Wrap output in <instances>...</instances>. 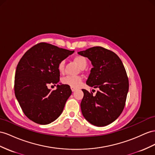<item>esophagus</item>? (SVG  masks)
Instances as JSON below:
<instances>
[{
	"mask_svg": "<svg viewBox=\"0 0 155 155\" xmlns=\"http://www.w3.org/2000/svg\"><path fill=\"white\" fill-rule=\"evenodd\" d=\"M71 90H72V92H74V91H75L77 90V88H73V87H71Z\"/></svg>",
	"mask_w": 155,
	"mask_h": 155,
	"instance_id": "34e87169",
	"label": "esophagus"
}]
</instances>
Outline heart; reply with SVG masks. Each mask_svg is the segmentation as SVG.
I'll list each match as a JSON object with an SVG mask.
<instances>
[{
  "mask_svg": "<svg viewBox=\"0 0 155 155\" xmlns=\"http://www.w3.org/2000/svg\"><path fill=\"white\" fill-rule=\"evenodd\" d=\"M74 61L76 62L81 69H83L86 67L88 64L87 59L82 55H76L74 58ZM58 69L60 73H63L65 70V61L62 60L59 63L58 65ZM63 84L70 86L73 88H78L82 84V78L80 76H67L63 77L61 80Z\"/></svg>",
  "mask_w": 155,
  "mask_h": 155,
  "instance_id": "obj_1",
  "label": "heart"
}]
</instances>
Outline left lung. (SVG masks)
Here are the masks:
<instances>
[{"mask_svg": "<svg viewBox=\"0 0 155 155\" xmlns=\"http://www.w3.org/2000/svg\"><path fill=\"white\" fill-rule=\"evenodd\" d=\"M78 54L88 58L93 65L86 84L100 89L95 96L82 90L84 92L81 104L82 113L94 126L108 125L120 115L125 106L129 82L124 67L115 53L101 46Z\"/></svg>", "mask_w": 155, "mask_h": 155, "instance_id": "obj_1", "label": "left lung"}]
</instances>
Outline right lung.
I'll use <instances>...</instances> for the list:
<instances>
[{
	"label": "right lung",
	"instance_id": "obj_1",
	"mask_svg": "<svg viewBox=\"0 0 155 155\" xmlns=\"http://www.w3.org/2000/svg\"><path fill=\"white\" fill-rule=\"evenodd\" d=\"M73 52L41 42L27 50L19 60L15 74V96L30 120L44 125L60 116L72 91L65 84H58L56 90L51 91L48 84L59 82V63Z\"/></svg>",
	"mask_w": 155,
	"mask_h": 155
}]
</instances>
